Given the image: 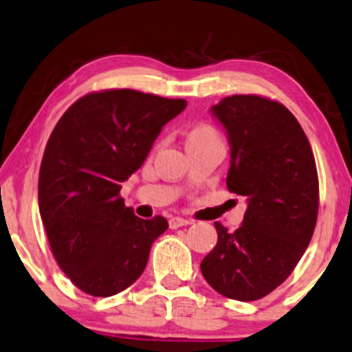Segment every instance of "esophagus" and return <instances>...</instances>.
I'll return each instance as SVG.
<instances>
[{
	"label": "esophagus",
	"mask_w": 352,
	"mask_h": 352,
	"mask_svg": "<svg viewBox=\"0 0 352 352\" xmlns=\"http://www.w3.org/2000/svg\"><path fill=\"white\" fill-rule=\"evenodd\" d=\"M190 223H192V219H184V217H173V219L169 220V227L173 230L186 227V225H190Z\"/></svg>",
	"instance_id": "1"
}]
</instances>
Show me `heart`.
Listing matches in <instances>:
<instances>
[{
	"label": "heart",
	"mask_w": 352,
	"mask_h": 352,
	"mask_svg": "<svg viewBox=\"0 0 352 352\" xmlns=\"http://www.w3.org/2000/svg\"><path fill=\"white\" fill-rule=\"evenodd\" d=\"M210 142H222L219 132L214 125L210 124H197L189 130L186 135V146L199 145V143H210Z\"/></svg>",
	"instance_id": "heart-1"
}]
</instances>
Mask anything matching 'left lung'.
<instances>
[{
	"label": "left lung",
	"mask_w": 352,
	"mask_h": 352,
	"mask_svg": "<svg viewBox=\"0 0 352 352\" xmlns=\"http://www.w3.org/2000/svg\"><path fill=\"white\" fill-rule=\"evenodd\" d=\"M212 112L227 129L230 192L248 199L233 233L215 222V248L201 263L210 287L253 302L292 274L318 217V173L305 132L284 104L259 94H235Z\"/></svg>",
	"instance_id": "1"
}]
</instances>
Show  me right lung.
I'll list each match as a JSON object with an SVG mask.
<instances>
[{
  "label": "right lung",
  "mask_w": 352,
  "mask_h": 352,
  "mask_svg": "<svg viewBox=\"0 0 352 352\" xmlns=\"http://www.w3.org/2000/svg\"><path fill=\"white\" fill-rule=\"evenodd\" d=\"M184 107V99L102 89L56 122L38 173V210L56 263L85 294L111 297L132 285L166 232L164 217L133 215L120 188Z\"/></svg>",
  "instance_id": "obj_1"
}]
</instances>
